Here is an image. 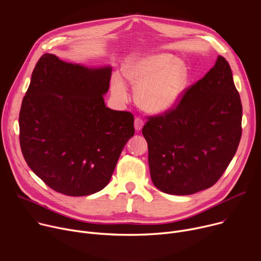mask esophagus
<instances>
[{
    "label": "esophagus",
    "mask_w": 261,
    "mask_h": 261,
    "mask_svg": "<svg viewBox=\"0 0 261 261\" xmlns=\"http://www.w3.org/2000/svg\"><path fill=\"white\" fill-rule=\"evenodd\" d=\"M143 125H144V122H143L141 119L136 118V119L134 120V128H135L136 131H140V130L142 129Z\"/></svg>",
    "instance_id": "1"
}]
</instances>
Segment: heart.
<instances>
[{
	"instance_id": "heart-1",
	"label": "heart",
	"mask_w": 261,
	"mask_h": 261,
	"mask_svg": "<svg viewBox=\"0 0 261 261\" xmlns=\"http://www.w3.org/2000/svg\"><path fill=\"white\" fill-rule=\"evenodd\" d=\"M123 76L135 89L136 104L145 113L158 115L171 109L182 95L189 81L184 63L167 54H151L130 59L122 67ZM114 96L125 101L127 87L119 75H113Z\"/></svg>"
}]
</instances>
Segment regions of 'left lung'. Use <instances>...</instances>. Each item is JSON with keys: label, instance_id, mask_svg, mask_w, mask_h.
Listing matches in <instances>:
<instances>
[{"label": "left lung", "instance_id": "left-lung-1", "mask_svg": "<svg viewBox=\"0 0 261 261\" xmlns=\"http://www.w3.org/2000/svg\"><path fill=\"white\" fill-rule=\"evenodd\" d=\"M243 107L228 62L221 56L178 105L148 117L142 134L153 184L172 195L205 190L231 162L242 136Z\"/></svg>", "mask_w": 261, "mask_h": 261}]
</instances>
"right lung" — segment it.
Segmentation results:
<instances>
[{
	"label": "right lung",
	"instance_id": "obj_1",
	"mask_svg": "<svg viewBox=\"0 0 261 261\" xmlns=\"http://www.w3.org/2000/svg\"><path fill=\"white\" fill-rule=\"evenodd\" d=\"M111 67L89 68L51 54L36 64L19 113L25 162L48 187L87 196L109 182L134 135L128 111L105 106Z\"/></svg>",
	"mask_w": 261,
	"mask_h": 261
}]
</instances>
